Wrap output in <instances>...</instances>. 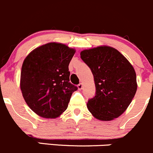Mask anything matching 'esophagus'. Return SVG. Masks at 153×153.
I'll list each match as a JSON object with an SVG mask.
<instances>
[{"instance_id": "obj_1", "label": "esophagus", "mask_w": 153, "mask_h": 153, "mask_svg": "<svg viewBox=\"0 0 153 153\" xmlns=\"http://www.w3.org/2000/svg\"><path fill=\"white\" fill-rule=\"evenodd\" d=\"M78 90H81V89L83 88V83H80V84H78Z\"/></svg>"}]
</instances>
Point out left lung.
Returning <instances> with one entry per match:
<instances>
[{"label": "left lung", "instance_id": "left-lung-1", "mask_svg": "<svg viewBox=\"0 0 153 153\" xmlns=\"http://www.w3.org/2000/svg\"><path fill=\"white\" fill-rule=\"evenodd\" d=\"M81 57L91 69L96 90V96L87 103L89 111L102 121L119 117L137 91L132 65L116 48L108 45L83 50Z\"/></svg>", "mask_w": 153, "mask_h": 153}]
</instances>
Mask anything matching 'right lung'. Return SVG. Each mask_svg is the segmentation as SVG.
<instances>
[{
  "label": "right lung",
  "mask_w": 153,
  "mask_h": 153,
  "mask_svg": "<svg viewBox=\"0 0 153 153\" xmlns=\"http://www.w3.org/2000/svg\"><path fill=\"white\" fill-rule=\"evenodd\" d=\"M75 53L74 48L54 42L37 47L25 57L20 88L27 105L41 117H60L78 90L69 82V64Z\"/></svg>",
  "instance_id": "right-lung-1"
}]
</instances>
